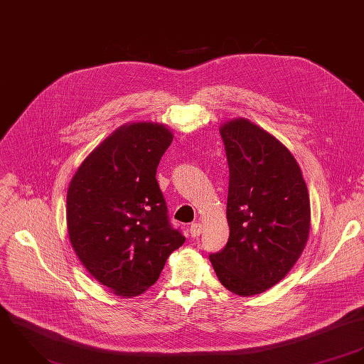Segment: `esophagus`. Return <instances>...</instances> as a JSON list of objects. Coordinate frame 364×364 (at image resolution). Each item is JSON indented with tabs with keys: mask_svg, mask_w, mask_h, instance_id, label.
Instances as JSON below:
<instances>
[{
	"mask_svg": "<svg viewBox=\"0 0 364 364\" xmlns=\"http://www.w3.org/2000/svg\"><path fill=\"white\" fill-rule=\"evenodd\" d=\"M202 233V225L201 223H191L190 226V235L193 237H198Z\"/></svg>",
	"mask_w": 364,
	"mask_h": 364,
	"instance_id": "34e87169",
	"label": "esophagus"
}]
</instances>
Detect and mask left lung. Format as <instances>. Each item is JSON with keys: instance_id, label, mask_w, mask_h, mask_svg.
Returning a JSON list of instances; mask_svg holds the SVG:
<instances>
[{"instance_id": "1", "label": "left lung", "mask_w": 364, "mask_h": 364, "mask_svg": "<svg viewBox=\"0 0 364 364\" xmlns=\"http://www.w3.org/2000/svg\"><path fill=\"white\" fill-rule=\"evenodd\" d=\"M229 166L223 250L209 254L220 283L252 296L281 282L310 233V200L301 170L275 136L244 119L220 127Z\"/></svg>"}]
</instances>
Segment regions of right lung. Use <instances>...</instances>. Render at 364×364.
Masks as SVG:
<instances>
[{
    "label": "right lung",
    "instance_id": "add662e5",
    "mask_svg": "<svg viewBox=\"0 0 364 364\" xmlns=\"http://www.w3.org/2000/svg\"><path fill=\"white\" fill-rule=\"evenodd\" d=\"M173 141L162 124L124 125L80 166L67 194L70 242L89 274L119 296L144 293L186 237L156 180Z\"/></svg>",
    "mask_w": 364,
    "mask_h": 364
}]
</instances>
